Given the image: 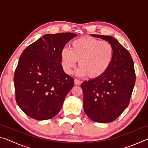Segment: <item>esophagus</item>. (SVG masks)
Segmentation results:
<instances>
[{"instance_id":"1","label":"esophagus","mask_w":148,"mask_h":148,"mask_svg":"<svg viewBox=\"0 0 148 148\" xmlns=\"http://www.w3.org/2000/svg\"><path fill=\"white\" fill-rule=\"evenodd\" d=\"M74 84L75 85H79L82 84V81H80V80L77 79H74Z\"/></svg>"}]
</instances>
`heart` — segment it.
Listing matches in <instances>:
<instances>
[{"label": "heart", "instance_id": "b5f03b06", "mask_svg": "<svg viewBox=\"0 0 148 148\" xmlns=\"http://www.w3.org/2000/svg\"><path fill=\"white\" fill-rule=\"evenodd\" d=\"M114 58V48L108 42L98 39L81 38L74 40L70 49L64 48L61 52V64L64 71L71 74L77 61L79 69L77 73L91 77L101 76L111 64Z\"/></svg>", "mask_w": 148, "mask_h": 148}]
</instances>
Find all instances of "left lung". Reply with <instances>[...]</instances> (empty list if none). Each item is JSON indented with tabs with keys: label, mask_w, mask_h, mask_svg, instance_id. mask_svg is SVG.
<instances>
[{
	"label": "left lung",
	"mask_w": 148,
	"mask_h": 148,
	"mask_svg": "<svg viewBox=\"0 0 148 148\" xmlns=\"http://www.w3.org/2000/svg\"><path fill=\"white\" fill-rule=\"evenodd\" d=\"M108 41L114 48V58L101 76L84 82V109L90 119L110 123L116 119L129 104L136 81L132 57L119 42L110 36L91 34Z\"/></svg>",
	"instance_id": "obj_1"
}]
</instances>
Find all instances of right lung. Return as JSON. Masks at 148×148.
Listing matches in <instances>:
<instances>
[{
  "label": "right lung",
  "mask_w": 148,
  "mask_h": 148,
  "mask_svg": "<svg viewBox=\"0 0 148 148\" xmlns=\"http://www.w3.org/2000/svg\"><path fill=\"white\" fill-rule=\"evenodd\" d=\"M77 34H47L27 46L14 73L16 102L24 113L36 120L56 116L74 87V80L64 73L61 52Z\"/></svg>",
  "instance_id": "right-lung-1"
}]
</instances>
